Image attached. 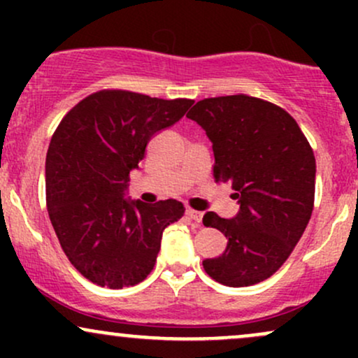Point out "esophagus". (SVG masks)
Instances as JSON below:
<instances>
[{
    "label": "esophagus",
    "instance_id": "34e87169",
    "mask_svg": "<svg viewBox=\"0 0 358 358\" xmlns=\"http://www.w3.org/2000/svg\"><path fill=\"white\" fill-rule=\"evenodd\" d=\"M187 215H188V219L195 220L196 224H200V222H202V219H203V213L199 212V210H193V208H187Z\"/></svg>",
    "mask_w": 358,
    "mask_h": 358
}]
</instances>
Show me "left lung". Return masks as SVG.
<instances>
[{"label": "left lung", "mask_w": 358, "mask_h": 358, "mask_svg": "<svg viewBox=\"0 0 358 358\" xmlns=\"http://www.w3.org/2000/svg\"><path fill=\"white\" fill-rule=\"evenodd\" d=\"M188 119L212 141L215 182L231 185L239 212L203 215L227 248L205 259L203 269L231 287L256 285L285 264L301 239L315 203V155L285 109L257 97H210L193 106Z\"/></svg>", "instance_id": "obj_1"}]
</instances>
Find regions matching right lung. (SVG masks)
<instances>
[{
  "label": "right lung",
  "mask_w": 358,
  "mask_h": 358,
  "mask_svg": "<svg viewBox=\"0 0 358 358\" xmlns=\"http://www.w3.org/2000/svg\"><path fill=\"white\" fill-rule=\"evenodd\" d=\"M193 104L129 90L82 99L53 133L45 162L47 208L65 256L94 285L121 289L153 269L163 231L182 219L178 200L126 199L146 145Z\"/></svg>",
  "instance_id": "add662e5"
}]
</instances>
